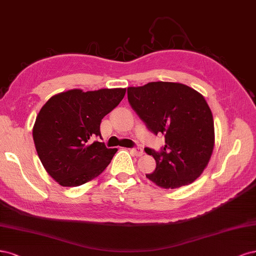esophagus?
Segmentation results:
<instances>
[{
  "mask_svg": "<svg viewBox=\"0 0 256 256\" xmlns=\"http://www.w3.org/2000/svg\"><path fill=\"white\" fill-rule=\"evenodd\" d=\"M130 153L135 155V156H142L144 155V150L140 149V148H136V149H130Z\"/></svg>",
  "mask_w": 256,
  "mask_h": 256,
  "instance_id": "obj_1",
  "label": "esophagus"
}]
</instances>
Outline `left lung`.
Returning <instances> with one entry per match:
<instances>
[{"label": "left lung", "mask_w": 256, "mask_h": 256, "mask_svg": "<svg viewBox=\"0 0 256 256\" xmlns=\"http://www.w3.org/2000/svg\"><path fill=\"white\" fill-rule=\"evenodd\" d=\"M128 98L148 128L164 136L160 152L144 149L156 162L155 171L146 176L164 189L194 182L215 146L212 114L204 96L180 83L151 82L128 87Z\"/></svg>", "instance_id": "1"}]
</instances>
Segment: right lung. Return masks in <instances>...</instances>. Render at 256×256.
<instances>
[{
	"mask_svg": "<svg viewBox=\"0 0 256 256\" xmlns=\"http://www.w3.org/2000/svg\"><path fill=\"white\" fill-rule=\"evenodd\" d=\"M126 88L94 92L71 89L48 98L32 126L37 154L46 171L64 187L90 182L108 166L117 149L92 142L101 120L124 98Z\"/></svg>",
	"mask_w": 256,
	"mask_h": 256,
	"instance_id": "1",
	"label": "right lung"
}]
</instances>
